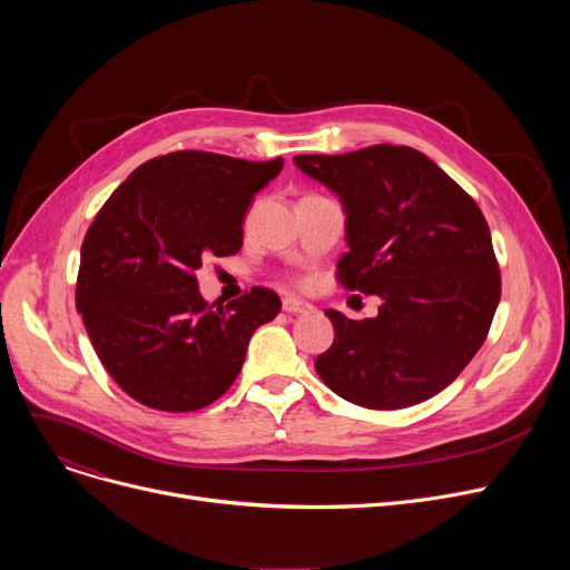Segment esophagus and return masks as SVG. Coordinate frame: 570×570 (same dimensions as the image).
I'll return each mask as SVG.
<instances>
[{
    "instance_id": "esophagus-1",
    "label": "esophagus",
    "mask_w": 570,
    "mask_h": 570,
    "mask_svg": "<svg viewBox=\"0 0 570 570\" xmlns=\"http://www.w3.org/2000/svg\"><path fill=\"white\" fill-rule=\"evenodd\" d=\"M282 307H284L286 314H309V312H312V305H307V303H303V301H297V297H293V295H286V297H284Z\"/></svg>"
}]
</instances>
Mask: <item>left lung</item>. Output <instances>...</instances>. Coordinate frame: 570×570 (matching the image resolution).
Listing matches in <instances>:
<instances>
[{"label":"left lung","mask_w":570,"mask_h":570,"mask_svg":"<svg viewBox=\"0 0 570 570\" xmlns=\"http://www.w3.org/2000/svg\"><path fill=\"white\" fill-rule=\"evenodd\" d=\"M293 164L340 196L348 252L337 277L379 295V316L327 309L335 342L316 357L333 393L365 409H404L451 385L483 346L501 297L490 226L430 157L404 145Z\"/></svg>","instance_id":"1"}]
</instances>
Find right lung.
Listing matches in <instances>:
<instances>
[{"mask_svg":"<svg viewBox=\"0 0 570 570\" xmlns=\"http://www.w3.org/2000/svg\"><path fill=\"white\" fill-rule=\"evenodd\" d=\"M284 159L170 153L138 166L89 226L76 307L99 361L136 402L185 413L219 400L243 370L279 295L254 286L207 307L194 273L243 247V219Z\"/></svg>","mask_w":570,"mask_h":570,"instance_id":"obj_1","label":"right lung"}]
</instances>
